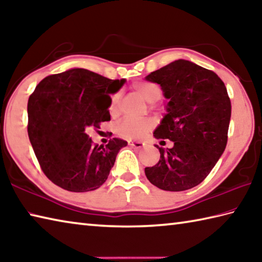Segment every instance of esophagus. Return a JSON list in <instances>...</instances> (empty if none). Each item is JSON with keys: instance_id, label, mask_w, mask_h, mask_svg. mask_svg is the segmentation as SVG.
<instances>
[{"instance_id": "1", "label": "esophagus", "mask_w": 262, "mask_h": 262, "mask_svg": "<svg viewBox=\"0 0 262 262\" xmlns=\"http://www.w3.org/2000/svg\"><path fill=\"white\" fill-rule=\"evenodd\" d=\"M128 144L133 147H142L144 146L143 142H140V141H128Z\"/></svg>"}]
</instances>
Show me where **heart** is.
<instances>
[{"mask_svg": "<svg viewBox=\"0 0 262 262\" xmlns=\"http://www.w3.org/2000/svg\"><path fill=\"white\" fill-rule=\"evenodd\" d=\"M134 89L139 93L145 101L149 103H155L163 96V89L158 84L154 82H139L134 84ZM119 95L116 94L111 97L110 111L116 113L118 111ZM152 127V121L143 119V120H133V119H126L120 122L117 127L118 134L125 137V139H137L143 136L145 133Z\"/></svg>", "mask_w": 262, "mask_h": 262, "instance_id": "1", "label": "heart"}]
</instances>
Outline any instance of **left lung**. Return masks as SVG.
<instances>
[{"mask_svg": "<svg viewBox=\"0 0 262 262\" xmlns=\"http://www.w3.org/2000/svg\"><path fill=\"white\" fill-rule=\"evenodd\" d=\"M145 80L161 85L167 113L156 139L174 142L160 159L145 167L150 182L166 191H184L202 183L217 163L228 141L231 103L222 80L213 71L179 59L151 72Z\"/></svg>", "mask_w": 262, "mask_h": 262, "instance_id": "obj_1", "label": "left lung"}]
</instances>
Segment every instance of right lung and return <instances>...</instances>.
<instances>
[{"label":"right lung","instance_id":"add662e5","mask_svg":"<svg viewBox=\"0 0 262 262\" xmlns=\"http://www.w3.org/2000/svg\"><path fill=\"white\" fill-rule=\"evenodd\" d=\"M125 80H111L84 69L51 74L27 103V132L42 172L72 192L92 191L105 182L127 142L113 137L94 144L87 132L110 120L111 97Z\"/></svg>","mask_w":262,"mask_h":262}]
</instances>
